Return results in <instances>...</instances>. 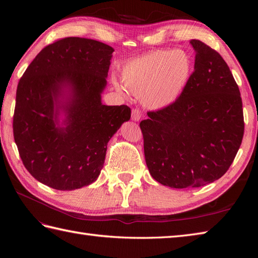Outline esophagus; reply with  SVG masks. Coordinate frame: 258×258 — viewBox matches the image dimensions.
<instances>
[{"label":"esophagus","mask_w":258,"mask_h":258,"mask_svg":"<svg viewBox=\"0 0 258 258\" xmlns=\"http://www.w3.org/2000/svg\"><path fill=\"white\" fill-rule=\"evenodd\" d=\"M141 112H140L139 110H132V113H131V118H132V120H135V121H139L140 119H141Z\"/></svg>","instance_id":"34e87169"}]
</instances>
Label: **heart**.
<instances>
[{"label": "heart", "mask_w": 258, "mask_h": 258, "mask_svg": "<svg viewBox=\"0 0 258 258\" xmlns=\"http://www.w3.org/2000/svg\"><path fill=\"white\" fill-rule=\"evenodd\" d=\"M192 74V60L183 49L153 50L127 61L121 68L122 84L112 77L121 95L140 97L150 110H162L178 100Z\"/></svg>", "instance_id": "obj_1"}]
</instances>
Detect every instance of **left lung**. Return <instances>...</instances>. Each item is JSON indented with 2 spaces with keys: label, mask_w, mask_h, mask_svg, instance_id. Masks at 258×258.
Listing matches in <instances>:
<instances>
[{
  "label": "left lung",
  "mask_w": 258,
  "mask_h": 258,
  "mask_svg": "<svg viewBox=\"0 0 258 258\" xmlns=\"http://www.w3.org/2000/svg\"><path fill=\"white\" fill-rule=\"evenodd\" d=\"M194 72L181 97L148 112L140 128L151 175L171 188H191L222 177L244 132L238 85L221 54L198 40Z\"/></svg>",
  "instance_id": "1"
}]
</instances>
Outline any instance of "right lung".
<instances>
[{
  "label": "right lung",
  "instance_id": "add662e5",
  "mask_svg": "<svg viewBox=\"0 0 258 258\" xmlns=\"http://www.w3.org/2000/svg\"><path fill=\"white\" fill-rule=\"evenodd\" d=\"M114 49L66 37L46 46L18 83L13 130L20 158L38 182L58 190L90 185L103 168L107 143L131 110L101 96Z\"/></svg>",
  "mask_w": 258,
  "mask_h": 258
}]
</instances>
